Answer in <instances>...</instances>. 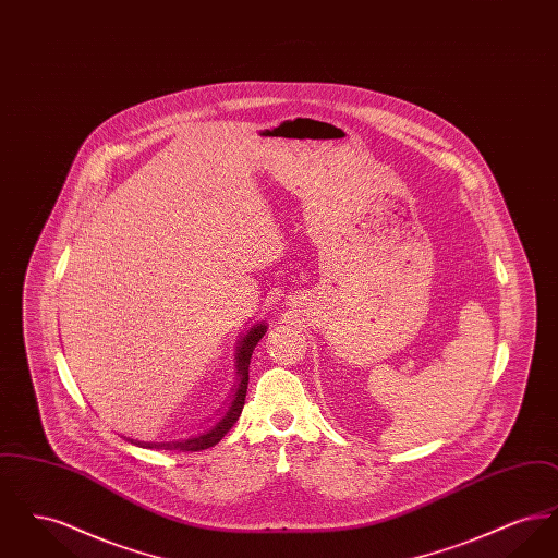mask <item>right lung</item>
<instances>
[{
  "mask_svg": "<svg viewBox=\"0 0 558 558\" xmlns=\"http://www.w3.org/2000/svg\"><path fill=\"white\" fill-rule=\"evenodd\" d=\"M266 322H257L253 324L236 343V387H234V396L230 405L226 408V412L219 416V421H215L209 428H205L198 435L184 437V439H165V441H140L132 437H123L128 441H132L133 446L140 448H148V450H180V451H201L213 448L215 444L221 441V437L234 426L239 421L244 398H246V387H248V366H251V355L255 351L257 343L262 341V337L266 335Z\"/></svg>",
  "mask_w": 558,
  "mask_h": 558,
  "instance_id": "right-lung-1",
  "label": "right lung"
}]
</instances>
